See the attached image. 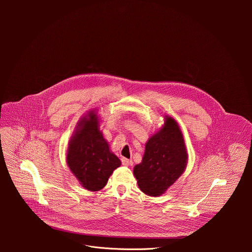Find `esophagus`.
Returning a JSON list of instances; mask_svg holds the SVG:
<instances>
[{"mask_svg": "<svg viewBox=\"0 0 252 252\" xmlns=\"http://www.w3.org/2000/svg\"><path fill=\"white\" fill-rule=\"evenodd\" d=\"M122 162H123L124 165H129V164H131V160L128 159V158H122Z\"/></svg>", "mask_w": 252, "mask_h": 252, "instance_id": "obj_1", "label": "esophagus"}]
</instances>
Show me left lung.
<instances>
[{
  "label": "left lung",
  "instance_id": "1",
  "mask_svg": "<svg viewBox=\"0 0 252 252\" xmlns=\"http://www.w3.org/2000/svg\"><path fill=\"white\" fill-rule=\"evenodd\" d=\"M188 159L181 127L165 116L162 126L147 141L141 162L133 167L139 189L150 196L163 194L185 172Z\"/></svg>",
  "mask_w": 252,
  "mask_h": 252
}]
</instances>
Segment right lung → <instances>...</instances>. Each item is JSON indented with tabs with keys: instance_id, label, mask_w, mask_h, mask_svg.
Returning a JSON list of instances; mask_svg holds the SVG:
<instances>
[{
	"instance_id": "obj_1",
	"label": "right lung",
	"mask_w": 252,
	"mask_h": 252,
	"mask_svg": "<svg viewBox=\"0 0 252 252\" xmlns=\"http://www.w3.org/2000/svg\"><path fill=\"white\" fill-rule=\"evenodd\" d=\"M66 163L82 187L90 191L103 189L113 171L122 164L99 129L97 110L89 111L79 121L68 141Z\"/></svg>"
}]
</instances>
